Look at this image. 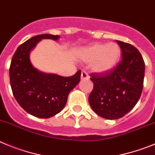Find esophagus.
Returning <instances> with one entry per match:
<instances>
[{
    "label": "esophagus",
    "instance_id": "34e87169",
    "mask_svg": "<svg viewBox=\"0 0 155 155\" xmlns=\"http://www.w3.org/2000/svg\"><path fill=\"white\" fill-rule=\"evenodd\" d=\"M89 79V76H88V74L86 73V72L82 71V72H81V79H82V80H86V79Z\"/></svg>",
    "mask_w": 155,
    "mask_h": 155
}]
</instances>
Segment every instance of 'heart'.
I'll list each match as a JSON object with an SVG mask.
<instances>
[{"label": "heart", "mask_w": 155, "mask_h": 155, "mask_svg": "<svg viewBox=\"0 0 155 155\" xmlns=\"http://www.w3.org/2000/svg\"><path fill=\"white\" fill-rule=\"evenodd\" d=\"M121 56V48L115 42L95 43L82 51L81 57L92 62L91 69L97 73H106L116 67Z\"/></svg>", "instance_id": "1"}]
</instances>
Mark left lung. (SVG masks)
I'll return each instance as SVG.
<instances>
[{"mask_svg": "<svg viewBox=\"0 0 155 155\" xmlns=\"http://www.w3.org/2000/svg\"><path fill=\"white\" fill-rule=\"evenodd\" d=\"M122 60L110 72L92 73L93 90L89 103L101 117L117 120L134 107L141 95L145 64L141 54L129 43L117 41Z\"/></svg>", "mask_w": 155, "mask_h": 155, "instance_id": "obj_1", "label": "left lung"}]
</instances>
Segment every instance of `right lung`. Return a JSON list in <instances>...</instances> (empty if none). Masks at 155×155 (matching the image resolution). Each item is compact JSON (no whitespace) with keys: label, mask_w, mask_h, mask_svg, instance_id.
<instances>
[{"label":"right lung","mask_w":155,"mask_h":155,"mask_svg":"<svg viewBox=\"0 0 155 155\" xmlns=\"http://www.w3.org/2000/svg\"><path fill=\"white\" fill-rule=\"evenodd\" d=\"M58 40V35H38L21 44L12 57L9 74L15 100L22 108L38 118H49L62 111L68 96L80 81L81 71L69 77L38 71L30 61L31 51L41 40Z\"/></svg>","instance_id":"right-lung-1"}]
</instances>
